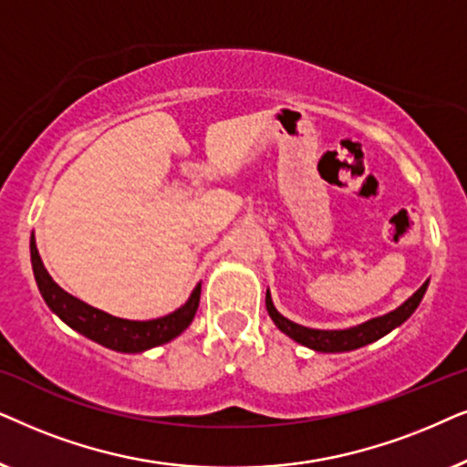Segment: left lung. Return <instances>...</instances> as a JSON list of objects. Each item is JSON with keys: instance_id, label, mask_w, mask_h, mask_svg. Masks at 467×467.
<instances>
[{"instance_id": "obj_1", "label": "left lung", "mask_w": 467, "mask_h": 467, "mask_svg": "<svg viewBox=\"0 0 467 467\" xmlns=\"http://www.w3.org/2000/svg\"><path fill=\"white\" fill-rule=\"evenodd\" d=\"M427 284L429 282L422 284L401 307L395 309V312L384 314L380 318L368 320L358 327L344 328V331H320V328H307V327L296 325V322H292L288 318H284V316L275 309V306H273L269 292H266V312H269L271 320L275 322L279 331L298 341V344L312 348L316 352H348V350H357L360 346H368L371 341L384 337V335L393 331L395 327L403 325V322L414 314V309L419 307L420 298L427 290Z\"/></svg>"}]
</instances>
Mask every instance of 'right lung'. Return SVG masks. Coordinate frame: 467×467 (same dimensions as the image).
Returning a JSON list of instances; mask_svg holds the SVG:
<instances>
[{
	"label": "right lung",
	"instance_id": "right-lung-1",
	"mask_svg": "<svg viewBox=\"0 0 467 467\" xmlns=\"http://www.w3.org/2000/svg\"><path fill=\"white\" fill-rule=\"evenodd\" d=\"M31 266H34L36 284H38L40 295L47 301V306L51 307L67 327H72L74 331L83 333L85 337L98 341V344L107 346L110 350L117 352H142L149 350V348L161 346L166 344V341L175 339L177 335H182L185 328L190 327V322L194 320L198 301H201V285H196L194 292H192L188 298V303H185L183 307H179L177 312L164 316V318L142 322L123 320L102 312V309L87 306V303L78 301L77 296L61 290L59 285L53 282V277L47 273L34 244H31Z\"/></svg>",
	"mask_w": 467,
	"mask_h": 467
}]
</instances>
